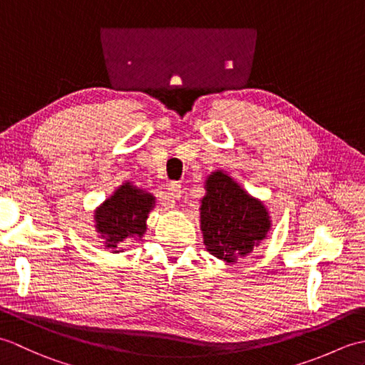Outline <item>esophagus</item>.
<instances>
[{
    "label": "esophagus",
    "mask_w": 365,
    "mask_h": 365,
    "mask_svg": "<svg viewBox=\"0 0 365 365\" xmlns=\"http://www.w3.org/2000/svg\"><path fill=\"white\" fill-rule=\"evenodd\" d=\"M169 197L173 200H178L182 197V185L177 183V182H173L169 185Z\"/></svg>",
    "instance_id": "esophagus-1"
}]
</instances>
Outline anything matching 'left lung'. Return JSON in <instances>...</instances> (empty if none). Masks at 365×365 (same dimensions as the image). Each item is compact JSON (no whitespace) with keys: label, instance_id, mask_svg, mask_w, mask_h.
I'll return each instance as SVG.
<instances>
[{"label":"left lung","instance_id":"1","mask_svg":"<svg viewBox=\"0 0 365 365\" xmlns=\"http://www.w3.org/2000/svg\"><path fill=\"white\" fill-rule=\"evenodd\" d=\"M200 229L207 251L227 263L250 254L269 229L262 202L222 173L207 180V196L200 205Z\"/></svg>","mask_w":365,"mask_h":365}]
</instances>
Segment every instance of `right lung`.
Instances as JSON below:
<instances>
[{"label":"right lung","mask_w":365,"mask_h":365,"mask_svg":"<svg viewBox=\"0 0 365 365\" xmlns=\"http://www.w3.org/2000/svg\"><path fill=\"white\" fill-rule=\"evenodd\" d=\"M153 197L131 187L130 183L114 192L96 213L97 230L106 240V247L115 250L125 238L141 237Z\"/></svg>","instance_id":"1"}]
</instances>
